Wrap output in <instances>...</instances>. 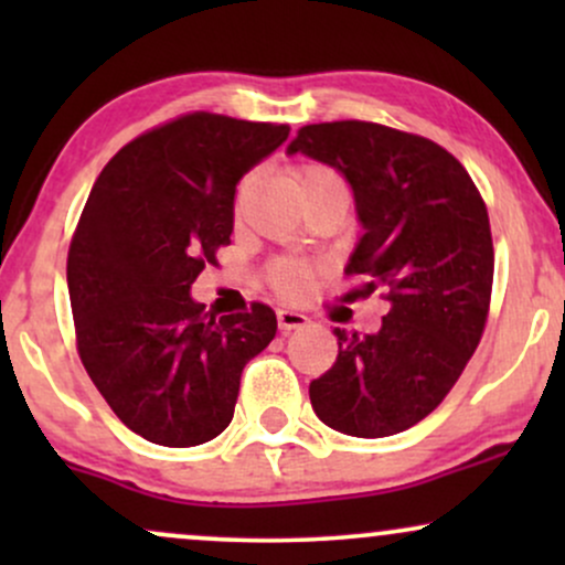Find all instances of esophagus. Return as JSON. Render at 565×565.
<instances>
[{"label": "esophagus", "mask_w": 565, "mask_h": 565, "mask_svg": "<svg viewBox=\"0 0 565 565\" xmlns=\"http://www.w3.org/2000/svg\"><path fill=\"white\" fill-rule=\"evenodd\" d=\"M308 321H310L308 316L300 313V310H289V308L278 310V329H281L284 334L291 332V329H302Z\"/></svg>", "instance_id": "esophagus-1"}]
</instances>
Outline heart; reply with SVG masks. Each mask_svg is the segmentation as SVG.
I'll return each mask as SVG.
<instances>
[{
    "mask_svg": "<svg viewBox=\"0 0 565 565\" xmlns=\"http://www.w3.org/2000/svg\"><path fill=\"white\" fill-rule=\"evenodd\" d=\"M342 183V178L337 174L332 167L327 164H302L297 170V185H300V193L313 191V188L321 185H337ZM252 193H255V174H244L238 180L236 191H233V217L242 220L246 206H249ZM313 265L297 260V257H278V260L270 265V281L276 284L278 291L289 297H305L310 289H313Z\"/></svg>",
    "mask_w": 565,
    "mask_h": 565,
    "instance_id": "1",
    "label": "heart"
}]
</instances>
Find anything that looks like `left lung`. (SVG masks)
I'll list each match as a JSON object with an SVG mask.
<instances>
[{"label": "left lung", "instance_id": "obj_1", "mask_svg": "<svg viewBox=\"0 0 565 565\" xmlns=\"http://www.w3.org/2000/svg\"><path fill=\"white\" fill-rule=\"evenodd\" d=\"M297 151L345 174L364 225L345 276L391 302L377 334L334 329L337 361L310 382V404L348 436H395L436 412L481 342L494 284L489 212L468 170L423 135L323 121L297 129Z\"/></svg>", "mask_w": 565, "mask_h": 565}]
</instances>
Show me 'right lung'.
I'll use <instances>...</instances> for the list:
<instances>
[{"label":"right lung","mask_w":565,"mask_h":565,"mask_svg":"<svg viewBox=\"0 0 565 565\" xmlns=\"http://www.w3.org/2000/svg\"><path fill=\"white\" fill-rule=\"evenodd\" d=\"M287 125L193 111L129 140L103 167L68 246L76 350L129 430L199 446L231 425L246 361L276 313H206L191 284L231 244L233 191Z\"/></svg>","instance_id":"add662e5"}]
</instances>
